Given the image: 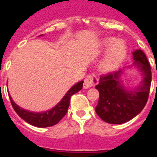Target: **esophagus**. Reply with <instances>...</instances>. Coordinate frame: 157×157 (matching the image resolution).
<instances>
[{"instance_id":"obj_1","label":"esophagus","mask_w":157,"mask_h":157,"mask_svg":"<svg viewBox=\"0 0 157 157\" xmlns=\"http://www.w3.org/2000/svg\"><path fill=\"white\" fill-rule=\"evenodd\" d=\"M98 81L97 76L94 75H89L86 77L85 81H84L83 87L84 89H89L92 87V86H95L96 84H98Z\"/></svg>"}]
</instances>
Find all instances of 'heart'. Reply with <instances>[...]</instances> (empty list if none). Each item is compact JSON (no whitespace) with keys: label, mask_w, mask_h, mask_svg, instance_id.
<instances>
[{"label":"heart","mask_w":157,"mask_h":157,"mask_svg":"<svg viewBox=\"0 0 157 157\" xmlns=\"http://www.w3.org/2000/svg\"><path fill=\"white\" fill-rule=\"evenodd\" d=\"M101 47L107 50L99 63V71L103 73H108L118 68L126 54V46L124 41L113 37L106 38L103 40Z\"/></svg>","instance_id":"obj_1"}]
</instances>
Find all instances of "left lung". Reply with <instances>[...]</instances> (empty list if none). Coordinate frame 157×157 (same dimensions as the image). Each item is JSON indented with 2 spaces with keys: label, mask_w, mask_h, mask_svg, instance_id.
<instances>
[{
  "label": "left lung",
  "mask_w": 157,
  "mask_h": 157,
  "mask_svg": "<svg viewBox=\"0 0 157 157\" xmlns=\"http://www.w3.org/2000/svg\"><path fill=\"white\" fill-rule=\"evenodd\" d=\"M132 66L141 71V82L137 87L127 89L123 84L124 69L100 76L95 86L99 92L95 112L101 119L109 124H123L129 121L145 107L148 99L151 82V67L146 55L141 50L133 52Z\"/></svg>",
  "instance_id": "8db88e82"
}]
</instances>
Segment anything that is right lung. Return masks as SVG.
I'll use <instances>...</instances> for the list:
<instances>
[{"instance_id": "1", "label": "right lung", "mask_w": 157, "mask_h": 157, "mask_svg": "<svg viewBox=\"0 0 157 157\" xmlns=\"http://www.w3.org/2000/svg\"><path fill=\"white\" fill-rule=\"evenodd\" d=\"M83 81H79L74 86H71V88L67 92L66 94L63 96V98H62L61 101L58 104L55 105L51 109L47 110L45 112H35L23 109L13 102L10 95H9V97L10 99L11 104L13 106V108L22 119L33 126L45 128V127H50L56 124L66 115L69 104H70L71 96L81 90L83 86Z\"/></svg>"}]
</instances>
